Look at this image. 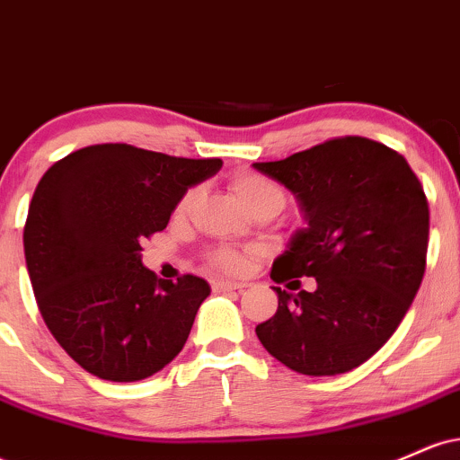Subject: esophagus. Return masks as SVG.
I'll use <instances>...</instances> for the list:
<instances>
[{"instance_id":"34e87169","label":"esophagus","mask_w":460,"mask_h":460,"mask_svg":"<svg viewBox=\"0 0 460 460\" xmlns=\"http://www.w3.org/2000/svg\"><path fill=\"white\" fill-rule=\"evenodd\" d=\"M246 288H248V283H234V281L214 283L216 292H242V289H246Z\"/></svg>"}]
</instances>
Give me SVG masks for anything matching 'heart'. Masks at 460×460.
Returning a JSON list of instances; mask_svg holds the SVG:
<instances>
[{
    "label": "heart",
    "mask_w": 460,
    "mask_h": 460,
    "mask_svg": "<svg viewBox=\"0 0 460 460\" xmlns=\"http://www.w3.org/2000/svg\"><path fill=\"white\" fill-rule=\"evenodd\" d=\"M234 192L237 200L242 203V208L248 214L257 212L261 208H283L285 203V192L272 179L257 175V172H242L234 179ZM194 200H197V190H188L175 205V218H186L192 212ZM216 266L225 268V270H237L242 266V257L234 251H216L212 255Z\"/></svg>",
    "instance_id": "heart-1"
}]
</instances>
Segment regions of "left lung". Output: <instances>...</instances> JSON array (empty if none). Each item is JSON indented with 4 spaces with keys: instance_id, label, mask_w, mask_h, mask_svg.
Listing matches in <instances>:
<instances>
[{
    "instance_id": "obj_1",
    "label": "left lung",
    "mask_w": 460,
    "mask_h": 460,
    "mask_svg": "<svg viewBox=\"0 0 460 460\" xmlns=\"http://www.w3.org/2000/svg\"><path fill=\"white\" fill-rule=\"evenodd\" d=\"M252 166L288 188L307 220L270 277L315 279L314 292L272 288L277 314L257 324V337L298 374L350 372L381 350L420 289L430 220L424 188L400 153L358 136Z\"/></svg>"
}]
</instances>
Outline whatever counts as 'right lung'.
I'll return each instance as SVG.
<instances>
[{"instance_id":"obj_1","label":"right lung","mask_w":460,"mask_h":460,"mask_svg":"<svg viewBox=\"0 0 460 460\" xmlns=\"http://www.w3.org/2000/svg\"><path fill=\"white\" fill-rule=\"evenodd\" d=\"M223 160H188L131 145L62 157L31 197L25 263L47 329L73 361L103 381L149 378L186 344L209 296L200 277L160 279L140 242L166 229L177 200Z\"/></svg>"}]
</instances>
